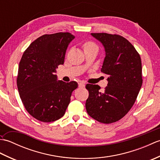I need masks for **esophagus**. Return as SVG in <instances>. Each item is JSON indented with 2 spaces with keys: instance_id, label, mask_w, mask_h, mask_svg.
I'll list each match as a JSON object with an SVG mask.
<instances>
[{
  "instance_id": "34e87169",
  "label": "esophagus",
  "mask_w": 160,
  "mask_h": 160,
  "mask_svg": "<svg viewBox=\"0 0 160 160\" xmlns=\"http://www.w3.org/2000/svg\"><path fill=\"white\" fill-rule=\"evenodd\" d=\"M78 86H79V87H84V86H85V83L83 82H80L78 83Z\"/></svg>"
}]
</instances>
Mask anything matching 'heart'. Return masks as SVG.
<instances>
[{"label": "heart", "mask_w": 160, "mask_h": 160, "mask_svg": "<svg viewBox=\"0 0 160 160\" xmlns=\"http://www.w3.org/2000/svg\"><path fill=\"white\" fill-rule=\"evenodd\" d=\"M83 49L84 51L89 50V49H98V47L96 45V43L92 42V41H87L83 44Z\"/></svg>", "instance_id": "heart-1"}]
</instances>
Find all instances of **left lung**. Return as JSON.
Returning <instances> with one entry per match:
<instances>
[{"label": "left lung", "mask_w": 160, "mask_h": 160, "mask_svg": "<svg viewBox=\"0 0 160 160\" xmlns=\"http://www.w3.org/2000/svg\"><path fill=\"white\" fill-rule=\"evenodd\" d=\"M102 43L106 56L101 72L108 76V84L100 91L98 84H87L88 114L104 124L120 120L130 111L142 85V62L133 45L122 36L92 33Z\"/></svg>", "instance_id": "obj_1"}]
</instances>
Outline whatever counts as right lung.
<instances>
[{"instance_id": "right-lung-1", "label": "right lung", "mask_w": 160, "mask_h": 160, "mask_svg": "<svg viewBox=\"0 0 160 160\" xmlns=\"http://www.w3.org/2000/svg\"><path fill=\"white\" fill-rule=\"evenodd\" d=\"M74 38L69 32L42 35L22 54L17 87L25 109L39 121L51 122L62 118L78 86L75 81H57L55 75L58 65L64 64L67 47Z\"/></svg>"}]
</instances>
